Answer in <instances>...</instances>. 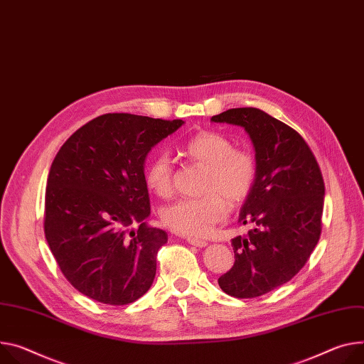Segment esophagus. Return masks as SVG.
I'll return each mask as SVG.
<instances>
[{
	"mask_svg": "<svg viewBox=\"0 0 364 364\" xmlns=\"http://www.w3.org/2000/svg\"><path fill=\"white\" fill-rule=\"evenodd\" d=\"M187 242H188L190 245L199 247V248H203V247H206V245H208V242H206V241H203V240H197V238H187Z\"/></svg>",
	"mask_w": 364,
	"mask_h": 364,
	"instance_id": "1",
	"label": "esophagus"
}]
</instances>
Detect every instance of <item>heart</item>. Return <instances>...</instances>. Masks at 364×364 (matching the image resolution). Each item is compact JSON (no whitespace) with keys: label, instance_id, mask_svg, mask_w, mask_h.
Masks as SVG:
<instances>
[{"label":"heart","instance_id":"obj_1","mask_svg":"<svg viewBox=\"0 0 364 364\" xmlns=\"http://www.w3.org/2000/svg\"><path fill=\"white\" fill-rule=\"evenodd\" d=\"M183 154L205 167L202 197L180 199L161 212L162 223L186 237H206L228 215V205H241L251 194L257 180L254 156L235 149L226 136L205 132L183 146ZM148 188L159 197H168L174 188V165L167 154H156L145 168Z\"/></svg>","mask_w":364,"mask_h":364}]
</instances>
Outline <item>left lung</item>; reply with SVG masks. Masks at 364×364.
<instances>
[{
    "mask_svg": "<svg viewBox=\"0 0 364 364\" xmlns=\"http://www.w3.org/2000/svg\"><path fill=\"white\" fill-rule=\"evenodd\" d=\"M210 122L244 127L255 151L257 180L238 219L254 228L230 241L235 262L218 279L225 293L248 299L305 266L321 235L325 186L308 144L283 122L254 107L229 109Z\"/></svg>",
    "mask_w": 364,
    "mask_h": 364,
    "instance_id": "left-lung-1",
    "label": "left lung"
}]
</instances>
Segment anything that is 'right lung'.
Returning <instances> with one entry per match:
<instances>
[{
    "mask_svg": "<svg viewBox=\"0 0 364 364\" xmlns=\"http://www.w3.org/2000/svg\"><path fill=\"white\" fill-rule=\"evenodd\" d=\"M183 124L107 113L80 127L56 154L45 237L63 276L90 299L127 305L152 286L156 254L168 235L145 222L151 215L145 159Z\"/></svg>",
    "mask_w": 364,
    "mask_h": 364,
    "instance_id": "add662e5",
    "label": "right lung"
}]
</instances>
